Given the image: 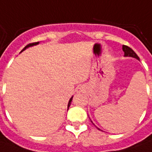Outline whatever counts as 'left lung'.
<instances>
[{
  "mask_svg": "<svg viewBox=\"0 0 152 152\" xmlns=\"http://www.w3.org/2000/svg\"><path fill=\"white\" fill-rule=\"evenodd\" d=\"M123 51L124 52L125 57H132V58H135L139 60L138 56L137 55V53L132 49L131 48H129L127 45H123Z\"/></svg>",
  "mask_w": 152,
  "mask_h": 152,
  "instance_id": "left-lung-1",
  "label": "left lung"
}]
</instances>
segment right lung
I'll list each match as a JSON object with an SVG mask.
<instances>
[{"label": "right lung", "mask_w": 152, "mask_h": 152, "mask_svg": "<svg viewBox=\"0 0 152 152\" xmlns=\"http://www.w3.org/2000/svg\"><path fill=\"white\" fill-rule=\"evenodd\" d=\"M38 43H39V42H37V43H28V45H27V46H25V47H24V48H23V50H22V51H24V49H26V48H28V47L34 46V45H36V44H38ZM22 51H21V52H22ZM72 98H71V99H70V100H69V103H68V108H69V107H70V104H71V102H72Z\"/></svg>", "instance_id": "add662e5"}]
</instances>
